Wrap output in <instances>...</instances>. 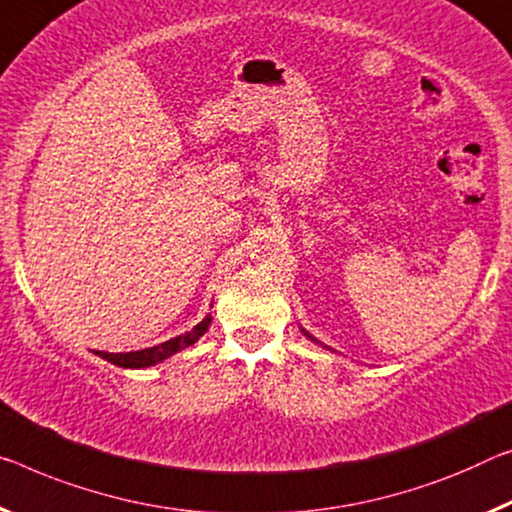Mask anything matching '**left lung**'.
Returning a JSON list of instances; mask_svg holds the SVG:
<instances>
[{"label": "left lung", "mask_w": 512, "mask_h": 512, "mask_svg": "<svg viewBox=\"0 0 512 512\" xmlns=\"http://www.w3.org/2000/svg\"><path fill=\"white\" fill-rule=\"evenodd\" d=\"M302 332H304V329H302ZM304 334H306V332H304ZM306 336H309V338H311V341H316V338H313L311 334H306Z\"/></svg>", "instance_id": "left-lung-1"}]
</instances>
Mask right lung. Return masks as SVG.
Masks as SVG:
<instances>
[{"label": "right lung", "mask_w": 512, "mask_h": 512, "mask_svg": "<svg viewBox=\"0 0 512 512\" xmlns=\"http://www.w3.org/2000/svg\"><path fill=\"white\" fill-rule=\"evenodd\" d=\"M210 320H212V316L208 313V316L203 318L199 325L192 327L190 332L180 334L176 338H169V341H164L160 345H153V348L137 350V352H102V350H96V355L102 357V359H107V361H112L114 366H121V368H146V366L160 364L162 359H169L171 355H176V352L190 348V345L199 341V338L208 332Z\"/></svg>", "instance_id": "1"}]
</instances>
